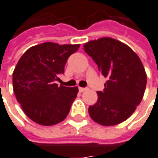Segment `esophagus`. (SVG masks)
<instances>
[{
	"label": "esophagus",
	"mask_w": 158,
	"mask_h": 158,
	"mask_svg": "<svg viewBox=\"0 0 158 158\" xmlns=\"http://www.w3.org/2000/svg\"><path fill=\"white\" fill-rule=\"evenodd\" d=\"M88 89L87 88H79V91L81 92V93H82V92H84V91H86V90Z\"/></svg>",
	"instance_id": "34e87169"
}]
</instances>
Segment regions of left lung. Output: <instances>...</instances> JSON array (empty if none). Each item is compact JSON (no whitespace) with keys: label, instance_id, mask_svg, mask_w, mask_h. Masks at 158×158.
Here are the masks:
<instances>
[{"label":"left lung","instance_id":"8db88e82","mask_svg":"<svg viewBox=\"0 0 158 158\" xmlns=\"http://www.w3.org/2000/svg\"><path fill=\"white\" fill-rule=\"evenodd\" d=\"M84 52L107 78L97 102L89 107L90 117L102 126H114L129 118L143 99L147 77L139 56L127 44L112 38L92 40Z\"/></svg>","mask_w":158,"mask_h":158}]
</instances>
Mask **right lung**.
I'll return each mask as SVG.
<instances>
[{
    "label": "right lung",
    "instance_id": "1",
    "mask_svg": "<svg viewBox=\"0 0 158 158\" xmlns=\"http://www.w3.org/2000/svg\"><path fill=\"white\" fill-rule=\"evenodd\" d=\"M80 44L47 42L29 48L13 73V87L24 113L34 122L53 126L64 119L78 92L55 83L64 73L69 56Z\"/></svg>",
    "mask_w": 158,
    "mask_h": 158
}]
</instances>
